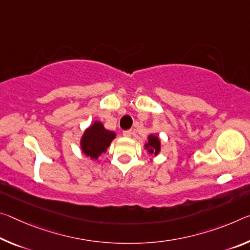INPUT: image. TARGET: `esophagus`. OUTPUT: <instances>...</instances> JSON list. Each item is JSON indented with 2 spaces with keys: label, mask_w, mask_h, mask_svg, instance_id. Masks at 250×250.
I'll list each match as a JSON object with an SVG mask.
<instances>
[{
  "label": "esophagus",
  "mask_w": 250,
  "mask_h": 250,
  "mask_svg": "<svg viewBox=\"0 0 250 250\" xmlns=\"http://www.w3.org/2000/svg\"><path fill=\"white\" fill-rule=\"evenodd\" d=\"M122 134H124V137H126V138H129V137H131V134H132V131H131V130H125V131H124V132H122Z\"/></svg>",
  "instance_id": "1"
}]
</instances>
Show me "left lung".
Listing matches in <instances>:
<instances>
[{
	"instance_id": "1",
	"label": "left lung",
	"mask_w": 250,
	"mask_h": 250,
	"mask_svg": "<svg viewBox=\"0 0 250 250\" xmlns=\"http://www.w3.org/2000/svg\"><path fill=\"white\" fill-rule=\"evenodd\" d=\"M146 149H148V151L150 153L157 154L158 152H159V150H160V140H159V138H158L157 136H153V134H151V136H149L148 142H146Z\"/></svg>"
}]
</instances>
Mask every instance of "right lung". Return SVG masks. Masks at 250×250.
Wrapping results in <instances>:
<instances>
[{"label":"right lung","mask_w":250,"mask_h":250,"mask_svg":"<svg viewBox=\"0 0 250 250\" xmlns=\"http://www.w3.org/2000/svg\"><path fill=\"white\" fill-rule=\"evenodd\" d=\"M114 137V132L105 130L104 125L97 121L88 130H85L81 139V148L84 154L91 159H98L99 156L105 152Z\"/></svg>","instance_id":"add662e5"}]
</instances>
